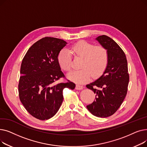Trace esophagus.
I'll use <instances>...</instances> for the list:
<instances>
[{
    "label": "esophagus",
    "instance_id": "34e87169",
    "mask_svg": "<svg viewBox=\"0 0 147 147\" xmlns=\"http://www.w3.org/2000/svg\"><path fill=\"white\" fill-rule=\"evenodd\" d=\"M83 88V86L82 85H80V84H76V89L80 90V89H82Z\"/></svg>",
    "mask_w": 147,
    "mask_h": 147
}]
</instances>
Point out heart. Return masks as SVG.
<instances>
[{
	"instance_id": "b5f03b06",
	"label": "heart",
	"mask_w": 147,
	"mask_h": 147,
	"mask_svg": "<svg viewBox=\"0 0 147 147\" xmlns=\"http://www.w3.org/2000/svg\"><path fill=\"white\" fill-rule=\"evenodd\" d=\"M69 51L75 57L82 58L80 68L68 74V78L78 83L88 82L91 75L94 78L101 76L105 70L109 62V52L103 46H94L85 40L73 44ZM67 49H62L58 55L61 68L68 72L71 68V55Z\"/></svg>"
}]
</instances>
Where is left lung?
Instances as JSON below:
<instances>
[{
  "label": "left lung",
  "instance_id": "obj_1",
  "mask_svg": "<svg viewBox=\"0 0 147 147\" xmlns=\"http://www.w3.org/2000/svg\"><path fill=\"white\" fill-rule=\"evenodd\" d=\"M96 39L108 50L109 62L103 74L87 88L96 94L95 100L86 106L95 116L107 117L114 114L126 96L129 81L125 52L110 37L102 35Z\"/></svg>",
  "mask_w": 147,
  "mask_h": 147
}]
</instances>
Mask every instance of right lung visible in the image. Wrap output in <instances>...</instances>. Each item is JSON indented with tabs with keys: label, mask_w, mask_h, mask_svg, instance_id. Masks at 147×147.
<instances>
[{
	"label": "right lung",
	"mask_w": 147,
	"mask_h": 147,
	"mask_svg": "<svg viewBox=\"0 0 147 147\" xmlns=\"http://www.w3.org/2000/svg\"><path fill=\"white\" fill-rule=\"evenodd\" d=\"M67 42L59 38L45 37L29 48L22 61L18 84L20 99L34 117L48 120L55 115L63 101V89H74L76 84L67 80L61 71L58 55Z\"/></svg>",
	"instance_id": "obj_1"
}]
</instances>
